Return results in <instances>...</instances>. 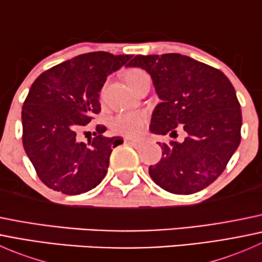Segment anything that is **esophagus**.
<instances>
[{
  "label": "esophagus",
  "mask_w": 262,
  "mask_h": 262,
  "mask_svg": "<svg viewBox=\"0 0 262 262\" xmlns=\"http://www.w3.org/2000/svg\"><path fill=\"white\" fill-rule=\"evenodd\" d=\"M125 142L128 144H130V146L136 147V148H139L143 144V142L142 141H138V139H132V138H125Z\"/></svg>",
  "instance_id": "34e87169"
}]
</instances>
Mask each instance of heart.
<instances>
[{"instance_id": "heart-1", "label": "heart", "mask_w": 262, "mask_h": 262, "mask_svg": "<svg viewBox=\"0 0 262 262\" xmlns=\"http://www.w3.org/2000/svg\"><path fill=\"white\" fill-rule=\"evenodd\" d=\"M147 76L141 68H129L124 72V78L126 83L133 87L142 77ZM147 123L146 113L142 112H129L120 113L115 115L112 120V129L115 133L126 137H137L143 132Z\"/></svg>"}]
</instances>
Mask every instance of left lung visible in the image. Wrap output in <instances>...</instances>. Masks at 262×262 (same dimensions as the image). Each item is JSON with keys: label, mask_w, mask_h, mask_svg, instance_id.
Segmentation results:
<instances>
[{"label": "left lung", "mask_w": 262, "mask_h": 262, "mask_svg": "<svg viewBox=\"0 0 262 262\" xmlns=\"http://www.w3.org/2000/svg\"><path fill=\"white\" fill-rule=\"evenodd\" d=\"M126 66L152 77L161 99L150 132L182 142L160 144L162 158L149 166V176L163 190L189 195L221 176L241 142L242 114L234 87L222 71L186 55H136Z\"/></svg>", "instance_id": "8db88e82"}]
</instances>
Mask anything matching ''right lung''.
<instances>
[{
  "label": "right lung",
  "mask_w": 262,
  "mask_h": 262,
  "mask_svg": "<svg viewBox=\"0 0 262 262\" xmlns=\"http://www.w3.org/2000/svg\"><path fill=\"white\" fill-rule=\"evenodd\" d=\"M132 55L92 52L41 73L24 101L23 144L43 184L66 195L96 187L105 178L119 137H105L96 125L87 143L78 133L101 112L99 97L110 73L120 70ZM89 133V132H84Z\"/></svg>",
  "instance_id": "right-lung-1"
}]
</instances>
